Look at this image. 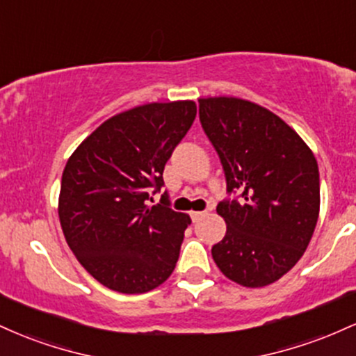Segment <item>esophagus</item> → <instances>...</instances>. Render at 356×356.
Segmentation results:
<instances>
[{
	"mask_svg": "<svg viewBox=\"0 0 356 356\" xmlns=\"http://www.w3.org/2000/svg\"><path fill=\"white\" fill-rule=\"evenodd\" d=\"M204 216H206V212H201V211H192L191 212V219L194 220V222H195V220H199L201 218H204Z\"/></svg>",
	"mask_w": 356,
	"mask_h": 356,
	"instance_id": "esophagus-1",
	"label": "esophagus"
}]
</instances>
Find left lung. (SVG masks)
<instances>
[{
    "mask_svg": "<svg viewBox=\"0 0 356 356\" xmlns=\"http://www.w3.org/2000/svg\"><path fill=\"white\" fill-rule=\"evenodd\" d=\"M199 118L218 152L227 192L218 204L226 236L212 246L224 276L263 288L303 256L320 214V172L308 145L284 120L236 97L199 99Z\"/></svg>",
    "mask_w": 356,
    "mask_h": 356,
    "instance_id": "1",
    "label": "left lung"
}]
</instances>
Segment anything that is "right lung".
<instances>
[{"mask_svg":"<svg viewBox=\"0 0 356 356\" xmlns=\"http://www.w3.org/2000/svg\"><path fill=\"white\" fill-rule=\"evenodd\" d=\"M192 100L145 104L117 113L70 155L58 216L80 264L113 291L138 295L172 275L191 218L161 204L165 162L194 122Z\"/></svg>","mask_w":356,"mask_h":356,"instance_id":"right-lung-1","label":"right lung"}]
</instances>
